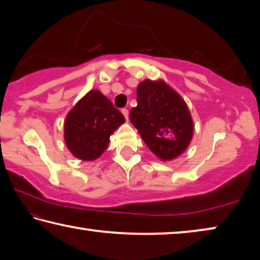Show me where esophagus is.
I'll list each match as a JSON object with an SVG mask.
<instances>
[{
  "label": "esophagus",
  "mask_w": 260,
  "mask_h": 260,
  "mask_svg": "<svg viewBox=\"0 0 260 260\" xmlns=\"http://www.w3.org/2000/svg\"><path fill=\"white\" fill-rule=\"evenodd\" d=\"M121 112H122V114H124V116H125L126 120H128V116H129L128 110H127V109H122V110H121Z\"/></svg>",
  "instance_id": "obj_1"
}]
</instances>
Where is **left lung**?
Wrapping results in <instances>:
<instances>
[{
    "label": "left lung",
    "mask_w": 260,
    "mask_h": 260,
    "mask_svg": "<svg viewBox=\"0 0 260 260\" xmlns=\"http://www.w3.org/2000/svg\"><path fill=\"white\" fill-rule=\"evenodd\" d=\"M138 105L129 119L148 148L161 160H172L186 151L193 122L186 102L164 80H144L136 89Z\"/></svg>",
    "instance_id": "left-lung-1"
}]
</instances>
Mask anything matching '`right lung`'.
<instances>
[{"mask_svg": "<svg viewBox=\"0 0 260 260\" xmlns=\"http://www.w3.org/2000/svg\"><path fill=\"white\" fill-rule=\"evenodd\" d=\"M125 117L99 90H90L78 101L64 122V140L74 157L95 160L107 150L111 135Z\"/></svg>", "mask_w": 260, "mask_h": 260, "instance_id": "add662e5", "label": "right lung"}]
</instances>
